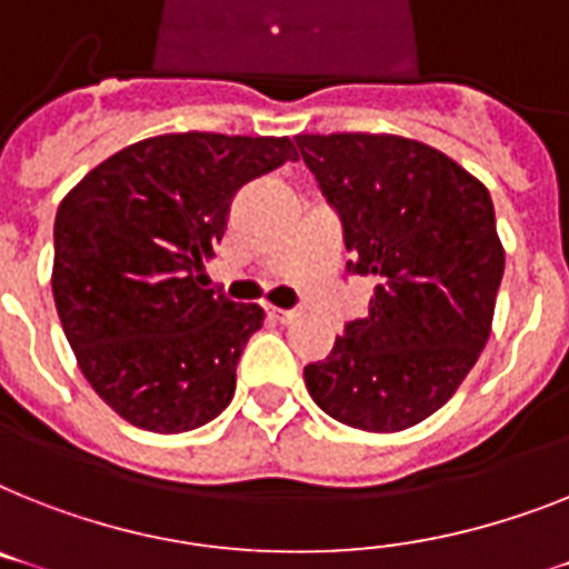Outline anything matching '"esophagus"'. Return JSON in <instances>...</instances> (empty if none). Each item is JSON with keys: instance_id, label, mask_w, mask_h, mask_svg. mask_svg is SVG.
Instances as JSON below:
<instances>
[{"instance_id": "1", "label": "esophagus", "mask_w": 569, "mask_h": 569, "mask_svg": "<svg viewBox=\"0 0 569 569\" xmlns=\"http://www.w3.org/2000/svg\"><path fill=\"white\" fill-rule=\"evenodd\" d=\"M267 317L276 319V322H281V326H288V322H293L296 311H284V308H267Z\"/></svg>"}]
</instances>
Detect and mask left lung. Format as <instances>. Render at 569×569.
<instances>
[{
    "instance_id": "8db88e82",
    "label": "left lung",
    "mask_w": 569,
    "mask_h": 569,
    "mask_svg": "<svg viewBox=\"0 0 569 569\" xmlns=\"http://www.w3.org/2000/svg\"><path fill=\"white\" fill-rule=\"evenodd\" d=\"M296 144L340 214L346 270L378 281L369 313L305 366V383L331 419L398 433L448 403L491 335L506 264L491 194L403 136L302 133Z\"/></svg>"
}]
</instances>
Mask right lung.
I'll return each mask as SVG.
<instances>
[{"label":"right lung","mask_w":569,"mask_h":569,"mask_svg":"<svg viewBox=\"0 0 569 569\" xmlns=\"http://www.w3.org/2000/svg\"><path fill=\"white\" fill-rule=\"evenodd\" d=\"M288 136L166 133L112 153L54 218L51 293L83 378L121 419L186 433L227 410L264 311L200 288L232 197Z\"/></svg>","instance_id":"obj_1"}]
</instances>
